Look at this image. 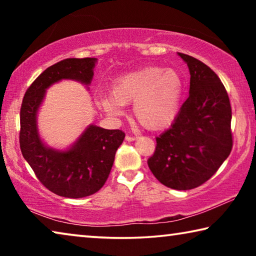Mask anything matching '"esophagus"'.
I'll list each match as a JSON object with an SVG mask.
<instances>
[{
    "mask_svg": "<svg viewBox=\"0 0 256 256\" xmlns=\"http://www.w3.org/2000/svg\"><path fill=\"white\" fill-rule=\"evenodd\" d=\"M136 136H128H128H125V140H126V141H128V142H131V141H134V140H136Z\"/></svg>",
    "mask_w": 256,
    "mask_h": 256,
    "instance_id": "obj_1",
    "label": "esophagus"
}]
</instances>
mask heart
Here are the masks:
<instances>
[{
	"label": "heart",
	"mask_w": 256,
	"mask_h": 256,
	"mask_svg": "<svg viewBox=\"0 0 256 256\" xmlns=\"http://www.w3.org/2000/svg\"><path fill=\"white\" fill-rule=\"evenodd\" d=\"M184 80L175 68L146 66L118 78L108 94L98 97L107 114L120 118L133 101V115L142 126L157 131L170 125L180 108Z\"/></svg>",
	"instance_id": "b5f03b06"
}]
</instances>
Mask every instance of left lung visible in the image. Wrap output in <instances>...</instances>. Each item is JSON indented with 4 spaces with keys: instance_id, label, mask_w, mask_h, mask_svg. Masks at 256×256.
<instances>
[{
    "instance_id": "8db88e82",
    "label": "left lung",
    "mask_w": 256,
    "mask_h": 256,
    "mask_svg": "<svg viewBox=\"0 0 256 256\" xmlns=\"http://www.w3.org/2000/svg\"><path fill=\"white\" fill-rule=\"evenodd\" d=\"M178 55L190 70V96L172 126L156 138L148 166L164 186L186 190L210 180L230 154L232 107L222 82L209 66Z\"/></svg>"
}]
</instances>
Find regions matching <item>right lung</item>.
<instances>
[{
  "label": "right lung",
  "mask_w": 256,
  "mask_h": 256,
  "mask_svg": "<svg viewBox=\"0 0 256 256\" xmlns=\"http://www.w3.org/2000/svg\"><path fill=\"white\" fill-rule=\"evenodd\" d=\"M97 58H66L34 80L24 94L20 110V149L37 178L60 196L79 198L98 192L110 176L115 154L125 133L89 125L70 149L60 151L42 144L37 112L46 89L63 79L89 84Z\"/></svg>",
  "instance_id": "1"
}]
</instances>
